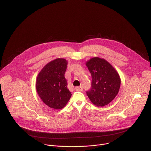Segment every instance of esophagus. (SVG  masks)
<instances>
[{
  "mask_svg": "<svg viewBox=\"0 0 151 151\" xmlns=\"http://www.w3.org/2000/svg\"><path fill=\"white\" fill-rule=\"evenodd\" d=\"M75 90H76V91H82L83 90V88H82V87H76L75 88Z\"/></svg>",
  "mask_w": 151,
  "mask_h": 151,
  "instance_id": "1",
  "label": "esophagus"
}]
</instances>
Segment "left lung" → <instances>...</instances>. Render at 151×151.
<instances>
[{
    "instance_id": "left-lung-1",
    "label": "left lung",
    "mask_w": 151,
    "mask_h": 151,
    "mask_svg": "<svg viewBox=\"0 0 151 151\" xmlns=\"http://www.w3.org/2000/svg\"><path fill=\"white\" fill-rule=\"evenodd\" d=\"M92 77L91 89L87 94L97 106H104L111 102L118 93L121 79L116 70L103 58L94 57L86 63Z\"/></svg>"
}]
</instances>
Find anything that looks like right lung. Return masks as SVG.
Returning <instances> with one entry per match:
<instances>
[{"mask_svg": "<svg viewBox=\"0 0 151 151\" xmlns=\"http://www.w3.org/2000/svg\"><path fill=\"white\" fill-rule=\"evenodd\" d=\"M68 61L57 58L48 63L37 75L36 88L37 94L45 104L51 108L61 109L71 97L64 77Z\"/></svg>", "mask_w": 151, "mask_h": 151, "instance_id": "1", "label": "right lung"}]
</instances>
